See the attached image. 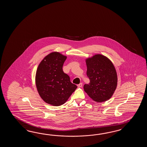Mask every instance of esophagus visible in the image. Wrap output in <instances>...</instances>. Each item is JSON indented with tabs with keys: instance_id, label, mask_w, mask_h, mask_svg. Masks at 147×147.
I'll list each match as a JSON object with an SVG mask.
<instances>
[{
	"instance_id": "34e87169",
	"label": "esophagus",
	"mask_w": 147,
	"mask_h": 147,
	"mask_svg": "<svg viewBox=\"0 0 147 147\" xmlns=\"http://www.w3.org/2000/svg\"><path fill=\"white\" fill-rule=\"evenodd\" d=\"M82 83H80V84H79L78 85V88L82 87Z\"/></svg>"
}]
</instances>
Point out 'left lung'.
Wrapping results in <instances>:
<instances>
[{"instance_id": "1", "label": "left lung", "mask_w": 147, "mask_h": 147, "mask_svg": "<svg viewBox=\"0 0 147 147\" xmlns=\"http://www.w3.org/2000/svg\"><path fill=\"white\" fill-rule=\"evenodd\" d=\"M85 61L90 82L84 84V91L97 102L109 100L116 90L118 82L117 74L113 63L101 54L87 58Z\"/></svg>"}]
</instances>
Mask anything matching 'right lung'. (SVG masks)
Segmentation results:
<instances>
[{"label": "right lung", "mask_w": 147, "mask_h": 147, "mask_svg": "<svg viewBox=\"0 0 147 147\" xmlns=\"http://www.w3.org/2000/svg\"><path fill=\"white\" fill-rule=\"evenodd\" d=\"M67 56L57 51L47 55L38 66L35 83L38 92L46 103L59 106L68 100L77 86L63 70Z\"/></svg>", "instance_id": "obj_1"}]
</instances>
